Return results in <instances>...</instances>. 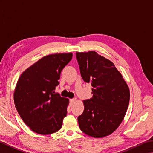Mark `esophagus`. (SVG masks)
<instances>
[{"label": "esophagus", "instance_id": "34e87169", "mask_svg": "<svg viewBox=\"0 0 153 153\" xmlns=\"http://www.w3.org/2000/svg\"><path fill=\"white\" fill-rule=\"evenodd\" d=\"M75 101H76V99H75V98L70 99V100H69V103H70V105H73L74 103L75 102Z\"/></svg>", "mask_w": 153, "mask_h": 153}]
</instances>
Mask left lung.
<instances>
[{
	"label": "left lung",
	"mask_w": 153,
	"mask_h": 153,
	"mask_svg": "<svg viewBox=\"0 0 153 153\" xmlns=\"http://www.w3.org/2000/svg\"><path fill=\"white\" fill-rule=\"evenodd\" d=\"M82 79L92 86V97L83 101L84 110L77 118L82 131L102 138L120 126L129 104L130 90L111 61L94 51L77 52Z\"/></svg>",
	"instance_id": "left-lung-1"
}]
</instances>
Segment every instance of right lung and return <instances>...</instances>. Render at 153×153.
Here are the masks:
<instances>
[{
    "mask_svg": "<svg viewBox=\"0 0 153 153\" xmlns=\"http://www.w3.org/2000/svg\"><path fill=\"white\" fill-rule=\"evenodd\" d=\"M69 53H55L41 58L23 71L14 92L16 109L32 131L50 134L62 128L67 115L69 99L55 94L63 68L70 62Z\"/></svg>",
    "mask_w": 153,
    "mask_h": 153,
    "instance_id": "1",
    "label": "right lung"
}]
</instances>
